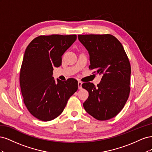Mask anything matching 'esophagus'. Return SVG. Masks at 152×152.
Returning <instances> with one entry per match:
<instances>
[{
    "mask_svg": "<svg viewBox=\"0 0 152 152\" xmlns=\"http://www.w3.org/2000/svg\"><path fill=\"white\" fill-rule=\"evenodd\" d=\"M82 82H78V87H79V89H81L82 87Z\"/></svg>",
    "mask_w": 152,
    "mask_h": 152,
    "instance_id": "esophagus-1",
    "label": "esophagus"
}]
</instances>
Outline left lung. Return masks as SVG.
<instances>
[{
	"label": "left lung",
	"instance_id": "obj_1",
	"mask_svg": "<svg viewBox=\"0 0 152 152\" xmlns=\"http://www.w3.org/2000/svg\"><path fill=\"white\" fill-rule=\"evenodd\" d=\"M78 38L88 50L90 70L103 75L97 86L91 82L82 84L89 92L84 108L97 120H108L121 111L129 98V61L122 44L112 35H79Z\"/></svg>",
	"mask_w": 152,
	"mask_h": 152
}]
</instances>
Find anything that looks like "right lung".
Masks as SVG:
<instances>
[{
  "instance_id": "obj_1",
  "label": "right lung",
  "mask_w": 152,
  "mask_h": 152,
  "mask_svg": "<svg viewBox=\"0 0 152 152\" xmlns=\"http://www.w3.org/2000/svg\"><path fill=\"white\" fill-rule=\"evenodd\" d=\"M76 39V35H40L25 50L20 75L21 94L29 112L40 121L58 117L78 89L75 79H57L56 83L53 77V67L61 66L63 54Z\"/></svg>"
}]
</instances>
